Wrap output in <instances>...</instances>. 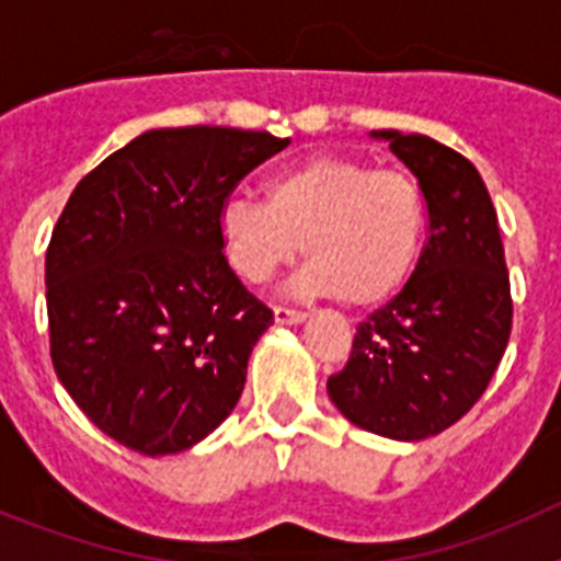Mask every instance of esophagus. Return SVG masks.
<instances>
[{
  "instance_id": "esophagus-1",
  "label": "esophagus",
  "mask_w": 561,
  "mask_h": 561,
  "mask_svg": "<svg viewBox=\"0 0 561 561\" xmlns=\"http://www.w3.org/2000/svg\"><path fill=\"white\" fill-rule=\"evenodd\" d=\"M306 320V311L289 309V306H275V323L280 325H297Z\"/></svg>"
}]
</instances>
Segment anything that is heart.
<instances>
[{
    "label": "heart",
    "instance_id": "b5f03b06",
    "mask_svg": "<svg viewBox=\"0 0 561 561\" xmlns=\"http://www.w3.org/2000/svg\"><path fill=\"white\" fill-rule=\"evenodd\" d=\"M219 236L247 284H266L306 244L309 266L295 289L370 309L413 275L427 238V202L410 173L314 153L272 176L266 202H225Z\"/></svg>",
    "mask_w": 561,
    "mask_h": 561
}]
</instances>
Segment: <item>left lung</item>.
Here are the masks:
<instances>
[{
    "label": "left lung",
    "instance_id": "left-lung-1",
    "mask_svg": "<svg viewBox=\"0 0 561 561\" xmlns=\"http://www.w3.org/2000/svg\"><path fill=\"white\" fill-rule=\"evenodd\" d=\"M413 171L427 241L404 289L356 325L329 396L368 433H444L485 393L512 334V286L497 213L478 168L424 134L374 131Z\"/></svg>",
    "mask_w": 561,
    "mask_h": 561
}]
</instances>
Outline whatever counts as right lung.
I'll return each instance as SVG.
<instances>
[{
    "instance_id": "1",
    "label": "right lung",
    "mask_w": 561,
    "mask_h": 561,
    "mask_svg": "<svg viewBox=\"0 0 561 561\" xmlns=\"http://www.w3.org/2000/svg\"><path fill=\"white\" fill-rule=\"evenodd\" d=\"M289 140L153 128L76 185L47 247L49 356L98 430L142 455L191 449L241 399L272 309L227 264L219 213Z\"/></svg>"
}]
</instances>
